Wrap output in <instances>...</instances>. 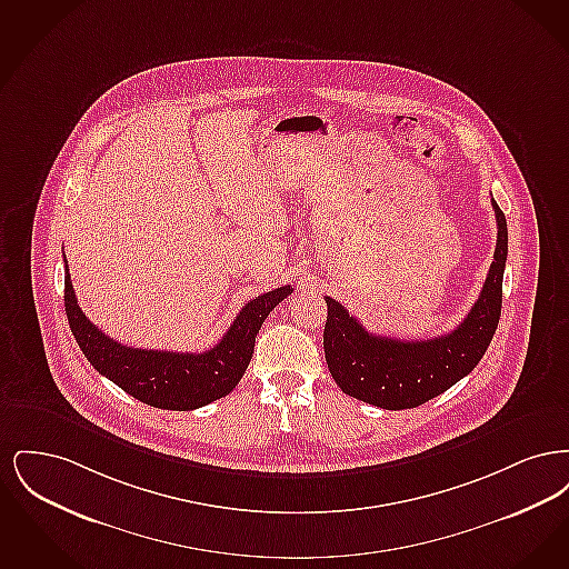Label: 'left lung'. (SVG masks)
<instances>
[{"mask_svg": "<svg viewBox=\"0 0 569 569\" xmlns=\"http://www.w3.org/2000/svg\"><path fill=\"white\" fill-rule=\"evenodd\" d=\"M497 247L482 292L452 332L401 341L369 332L335 298L326 297V365L337 386L381 409L422 406L469 376L482 360L501 316V286L508 260V223L495 200Z\"/></svg>", "mask_w": 569, "mask_h": 569, "instance_id": "left-lung-1", "label": "left lung"}]
</instances>
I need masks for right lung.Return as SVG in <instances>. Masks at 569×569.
<instances>
[{"label":"right lung","instance_id":"obj_1","mask_svg":"<svg viewBox=\"0 0 569 569\" xmlns=\"http://www.w3.org/2000/svg\"><path fill=\"white\" fill-rule=\"evenodd\" d=\"M68 271L66 262V316L87 360L138 401L172 411L198 409L230 395L243 378L267 316L292 295L290 286H281L249 300L221 341L207 352H158L121 346L91 325L77 302Z\"/></svg>","mask_w":569,"mask_h":569}]
</instances>
